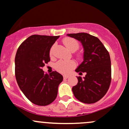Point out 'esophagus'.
I'll use <instances>...</instances> for the list:
<instances>
[{"label":"esophagus","instance_id":"esophagus-1","mask_svg":"<svg viewBox=\"0 0 129 129\" xmlns=\"http://www.w3.org/2000/svg\"><path fill=\"white\" fill-rule=\"evenodd\" d=\"M63 79H67V78H68L69 76H67V75H63Z\"/></svg>","mask_w":129,"mask_h":129}]
</instances>
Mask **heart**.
Listing matches in <instances>:
<instances>
[{
  "mask_svg": "<svg viewBox=\"0 0 129 129\" xmlns=\"http://www.w3.org/2000/svg\"><path fill=\"white\" fill-rule=\"evenodd\" d=\"M63 43L64 45L66 46V48L69 50L70 51H76L78 50L79 47V44L77 40L75 39H73L71 37H66L63 40ZM53 46L51 47L50 50V54L51 55L53 54ZM76 67V63L73 60H60L58 62H57L55 64V69L59 73L62 74H67L70 73L73 69Z\"/></svg>",
  "mask_w": 129,
  "mask_h": 129,
  "instance_id": "heart-1",
  "label": "heart"
}]
</instances>
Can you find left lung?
<instances>
[{"instance_id":"8db88e82","label":"left lung","mask_w":129,"mask_h":129,"mask_svg":"<svg viewBox=\"0 0 129 129\" xmlns=\"http://www.w3.org/2000/svg\"><path fill=\"white\" fill-rule=\"evenodd\" d=\"M81 42L84 49L83 61L76 69L86 73L83 79L72 88L76 98L85 104H93L103 98L108 92L111 81V67L109 52L101 41L87 33L69 34Z\"/></svg>"}]
</instances>
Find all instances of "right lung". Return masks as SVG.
<instances>
[{
    "label": "right lung",
    "instance_id": "right-lung-1",
    "mask_svg": "<svg viewBox=\"0 0 129 129\" xmlns=\"http://www.w3.org/2000/svg\"><path fill=\"white\" fill-rule=\"evenodd\" d=\"M60 36L32 35L24 41L15 56V76L20 90L30 102L38 106L53 103L63 76L56 71L50 75L42 68L50 61V51Z\"/></svg>",
    "mask_w": 129,
    "mask_h": 129
}]
</instances>
